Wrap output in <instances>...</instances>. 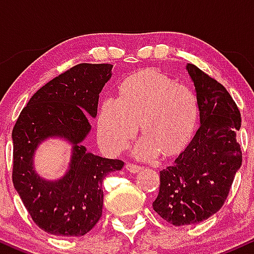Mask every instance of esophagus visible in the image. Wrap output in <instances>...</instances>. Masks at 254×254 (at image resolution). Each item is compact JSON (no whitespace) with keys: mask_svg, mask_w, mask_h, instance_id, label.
I'll return each mask as SVG.
<instances>
[{"mask_svg":"<svg viewBox=\"0 0 254 254\" xmlns=\"http://www.w3.org/2000/svg\"><path fill=\"white\" fill-rule=\"evenodd\" d=\"M125 168H127V170L129 172H131V173H137V172H139L142 170L141 166L130 164V162H127V164L125 165Z\"/></svg>","mask_w":254,"mask_h":254,"instance_id":"34e87169","label":"esophagus"}]
</instances>
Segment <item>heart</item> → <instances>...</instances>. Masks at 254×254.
I'll use <instances>...</instances> for the list:
<instances>
[{
  "label": "heart",
  "mask_w": 254,
  "mask_h": 254,
  "mask_svg": "<svg viewBox=\"0 0 254 254\" xmlns=\"http://www.w3.org/2000/svg\"><path fill=\"white\" fill-rule=\"evenodd\" d=\"M197 100L190 88L174 83L157 71L133 75L124 81L119 98L109 95L99 111L98 137L116 154L127 147L138 130L133 155L150 160L160 151L174 154L190 141L197 121Z\"/></svg>",
  "instance_id": "obj_1"
}]
</instances>
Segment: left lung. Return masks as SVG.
<instances>
[{"label": "left lung", "mask_w": 254, "mask_h": 254, "mask_svg": "<svg viewBox=\"0 0 254 254\" xmlns=\"http://www.w3.org/2000/svg\"><path fill=\"white\" fill-rule=\"evenodd\" d=\"M186 70L196 90L199 127L173 165L160 172L153 202L154 210L177 227L199 223L220 210L243 164L237 104L222 84L196 65L188 63Z\"/></svg>", "instance_id": "1"}]
</instances>
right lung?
<instances>
[{
    "instance_id": "1",
    "label": "right lung",
    "mask_w": 254,
    "mask_h": 254,
    "mask_svg": "<svg viewBox=\"0 0 254 254\" xmlns=\"http://www.w3.org/2000/svg\"><path fill=\"white\" fill-rule=\"evenodd\" d=\"M112 64H77L38 89L20 113L11 133L13 184L32 220L44 232L82 237L103 214V182L124 162L87 151L89 118L98 113L99 94L112 76ZM60 138L72 145L68 170L48 181L34 168L39 145Z\"/></svg>"
}]
</instances>
